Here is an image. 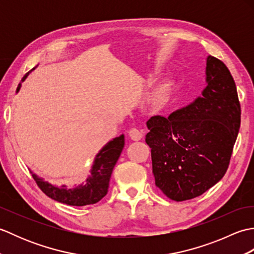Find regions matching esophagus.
<instances>
[{"label": "esophagus", "instance_id": "34e87169", "mask_svg": "<svg viewBox=\"0 0 254 254\" xmlns=\"http://www.w3.org/2000/svg\"><path fill=\"white\" fill-rule=\"evenodd\" d=\"M128 135H130L133 141H139V139L143 137V132L136 127H132L131 130L128 131Z\"/></svg>", "mask_w": 254, "mask_h": 254}]
</instances>
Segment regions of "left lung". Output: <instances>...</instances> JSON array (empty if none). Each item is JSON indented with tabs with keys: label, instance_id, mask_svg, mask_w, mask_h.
Returning <instances> with one entry per match:
<instances>
[{
	"label": "left lung",
	"instance_id": "1",
	"mask_svg": "<svg viewBox=\"0 0 254 254\" xmlns=\"http://www.w3.org/2000/svg\"><path fill=\"white\" fill-rule=\"evenodd\" d=\"M206 87L168 118L146 122L155 185L177 202L202 195L228 169L240 127V102L225 64L208 56Z\"/></svg>",
	"mask_w": 254,
	"mask_h": 254
}]
</instances>
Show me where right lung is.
<instances>
[{"mask_svg": "<svg viewBox=\"0 0 254 254\" xmlns=\"http://www.w3.org/2000/svg\"><path fill=\"white\" fill-rule=\"evenodd\" d=\"M30 72L25 75L21 82H24ZM20 86L21 84L18 85L17 91L19 90ZM123 147V134L107 143V145H105L100 152L97 154L94 165L91 167L90 176L86 179L85 183H82L74 189H67L66 186H62L61 188L55 187L44 181L35 174H32V178H34L38 187L40 188V190L55 201L72 205V206H84V205L95 204L99 202L107 194L112 170L115 168L119 157H120Z\"/></svg>", "mask_w": 254, "mask_h": 254, "instance_id": "add662e5", "label": "right lung"}]
</instances>
